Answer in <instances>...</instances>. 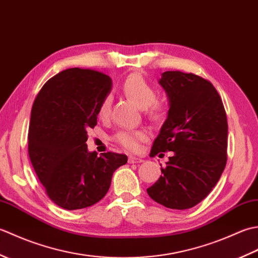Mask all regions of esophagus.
Returning <instances> with one entry per match:
<instances>
[{"label": "esophagus", "mask_w": 258, "mask_h": 258, "mask_svg": "<svg viewBox=\"0 0 258 258\" xmlns=\"http://www.w3.org/2000/svg\"><path fill=\"white\" fill-rule=\"evenodd\" d=\"M142 162H143V160H142V158L135 157V156H130L128 157V163L130 164H139V163H142Z\"/></svg>", "instance_id": "34e87169"}]
</instances>
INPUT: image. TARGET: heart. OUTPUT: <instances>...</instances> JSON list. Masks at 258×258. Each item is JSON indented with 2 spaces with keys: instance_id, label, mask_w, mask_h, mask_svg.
Returning <instances> with one entry per match:
<instances>
[{
  "instance_id": "obj_1",
  "label": "heart",
  "mask_w": 258,
  "mask_h": 258,
  "mask_svg": "<svg viewBox=\"0 0 258 258\" xmlns=\"http://www.w3.org/2000/svg\"><path fill=\"white\" fill-rule=\"evenodd\" d=\"M124 94L131 98L134 103L142 109H147L154 118H161L164 115V108L161 104L156 103V92L149 82L143 76L138 73L131 74L125 80L122 86ZM112 100L109 96H106L102 101L98 115L102 118H106L111 111ZM147 139V133L145 131H119L114 136V140L124 149L128 151H135L139 149L140 142Z\"/></svg>"
}]
</instances>
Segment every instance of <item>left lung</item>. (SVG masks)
<instances>
[{"label": "left lung", "mask_w": 258, "mask_h": 258, "mask_svg": "<svg viewBox=\"0 0 258 258\" xmlns=\"http://www.w3.org/2000/svg\"><path fill=\"white\" fill-rule=\"evenodd\" d=\"M158 83L168 112L151 154L172 151L173 156L147 194L167 208L187 210L211 193L225 168L226 113L215 87L201 76L167 71Z\"/></svg>", "instance_id": "8db88e82"}]
</instances>
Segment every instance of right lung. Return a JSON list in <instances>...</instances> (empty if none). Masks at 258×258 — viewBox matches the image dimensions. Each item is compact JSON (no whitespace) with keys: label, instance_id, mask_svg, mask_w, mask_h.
<instances>
[{"label":"right lung","instance_id":"add662e5","mask_svg":"<svg viewBox=\"0 0 258 258\" xmlns=\"http://www.w3.org/2000/svg\"><path fill=\"white\" fill-rule=\"evenodd\" d=\"M112 90V79L96 71L73 68L48 80L31 111L29 155L52 202L65 210L96 204L111 186L113 173L127 156L89 152V128Z\"/></svg>","mask_w":258,"mask_h":258}]
</instances>
